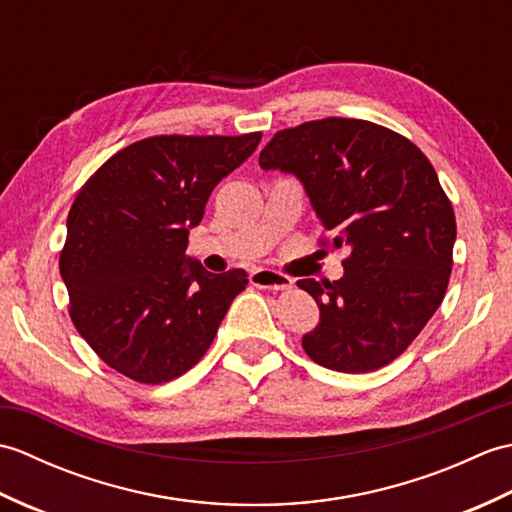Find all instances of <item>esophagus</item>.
Listing matches in <instances>:
<instances>
[{
    "mask_svg": "<svg viewBox=\"0 0 512 512\" xmlns=\"http://www.w3.org/2000/svg\"><path fill=\"white\" fill-rule=\"evenodd\" d=\"M250 284L264 290H290L295 286V281L284 273H277V270L262 268V270H255V273H250Z\"/></svg>",
    "mask_w": 512,
    "mask_h": 512,
    "instance_id": "obj_1",
    "label": "esophagus"
}]
</instances>
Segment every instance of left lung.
I'll list each match as a JSON object with an SVG mask.
<instances>
[{
    "mask_svg": "<svg viewBox=\"0 0 512 512\" xmlns=\"http://www.w3.org/2000/svg\"><path fill=\"white\" fill-rule=\"evenodd\" d=\"M306 187L323 222L321 246L350 248L336 281L299 279L319 306L301 345L334 372H374L394 361L444 299L455 213L429 158L391 129L321 118L281 129L259 154Z\"/></svg>",
    "mask_w": 512,
    "mask_h": 512,
    "instance_id": "1",
    "label": "left lung"
}]
</instances>
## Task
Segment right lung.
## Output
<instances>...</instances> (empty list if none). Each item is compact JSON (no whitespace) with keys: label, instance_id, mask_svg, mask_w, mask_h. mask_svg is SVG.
Returning a JSON list of instances; mask_svg holds the SVG:
<instances>
[{"label":"right lung","instance_id":"1","mask_svg":"<svg viewBox=\"0 0 512 512\" xmlns=\"http://www.w3.org/2000/svg\"><path fill=\"white\" fill-rule=\"evenodd\" d=\"M262 132L149 136L105 160L76 193L59 270L92 350L145 385L182 376L215 339L246 270L211 275L184 255L217 182Z\"/></svg>","mask_w":512,"mask_h":512}]
</instances>
